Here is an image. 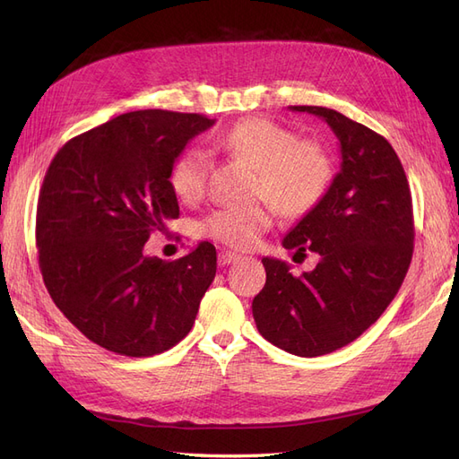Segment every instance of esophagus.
<instances>
[{
	"mask_svg": "<svg viewBox=\"0 0 459 459\" xmlns=\"http://www.w3.org/2000/svg\"><path fill=\"white\" fill-rule=\"evenodd\" d=\"M239 258H241V255L231 253V251H220L218 253V264H220V266H228V264L238 262Z\"/></svg>",
	"mask_w": 459,
	"mask_h": 459,
	"instance_id": "obj_1",
	"label": "esophagus"
}]
</instances>
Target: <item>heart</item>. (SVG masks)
Segmentation results:
<instances>
[{
    "mask_svg": "<svg viewBox=\"0 0 459 459\" xmlns=\"http://www.w3.org/2000/svg\"><path fill=\"white\" fill-rule=\"evenodd\" d=\"M216 143L256 169L253 195L270 201L277 212L297 220L322 204L333 184V160L316 140H299L295 132L266 118H247L218 135ZM211 162L197 147H187L174 159L169 184L174 195L193 204L204 197ZM268 203L218 208L208 214L201 231L231 248L253 247L272 226Z\"/></svg>",
    "mask_w": 459,
    "mask_h": 459,
    "instance_id": "obj_1",
    "label": "heart"
}]
</instances>
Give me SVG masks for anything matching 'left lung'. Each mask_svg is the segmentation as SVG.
Listing matches in <instances>:
<instances>
[{
	"label": "left lung",
	"mask_w": 459,
	"mask_h": 459,
	"mask_svg": "<svg viewBox=\"0 0 459 459\" xmlns=\"http://www.w3.org/2000/svg\"><path fill=\"white\" fill-rule=\"evenodd\" d=\"M324 118L341 143V172L325 199L283 239L316 253L312 272L262 258L266 285L253 300L260 335L277 349L314 358L342 349L379 319L413 255V206L404 169L383 135L333 108L295 105Z\"/></svg>",
	"instance_id": "8db88e82"
}]
</instances>
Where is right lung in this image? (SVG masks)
Wrapping results in <instances>:
<instances>
[{"label": "right lung", "mask_w": 459, "mask_h": 459, "mask_svg": "<svg viewBox=\"0 0 459 459\" xmlns=\"http://www.w3.org/2000/svg\"><path fill=\"white\" fill-rule=\"evenodd\" d=\"M212 124L134 110L68 140L49 164L36 212L39 272L68 322L110 352L160 354L195 324L216 275L214 245L174 262L145 256L143 245L179 216L170 166Z\"/></svg>", "instance_id": "add662e5"}]
</instances>
